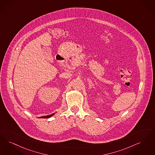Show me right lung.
<instances>
[{
	"mask_svg": "<svg viewBox=\"0 0 155 155\" xmlns=\"http://www.w3.org/2000/svg\"><path fill=\"white\" fill-rule=\"evenodd\" d=\"M55 114V113H54V114H51V115H47V116H44V117H40V118H50V117H52Z\"/></svg>",
	"mask_w": 155,
	"mask_h": 155,
	"instance_id": "obj_1",
	"label": "right lung"
}]
</instances>
